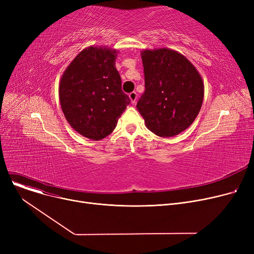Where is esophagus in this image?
<instances>
[{
  "label": "esophagus",
  "mask_w": 254,
  "mask_h": 254,
  "mask_svg": "<svg viewBox=\"0 0 254 254\" xmlns=\"http://www.w3.org/2000/svg\"><path fill=\"white\" fill-rule=\"evenodd\" d=\"M128 98H129V100H130L131 104H136V103H137V98H138L137 92H136V91H132V92H130L129 95H128Z\"/></svg>",
  "instance_id": "1"
}]
</instances>
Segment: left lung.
Masks as SVG:
<instances>
[{
	"label": "left lung",
	"mask_w": 254,
	"mask_h": 254,
	"mask_svg": "<svg viewBox=\"0 0 254 254\" xmlns=\"http://www.w3.org/2000/svg\"><path fill=\"white\" fill-rule=\"evenodd\" d=\"M141 58L145 91L137 109L153 134L176 136L194 122L202 108V76L189 59L170 48L143 49Z\"/></svg>",
	"instance_id": "obj_1"
}]
</instances>
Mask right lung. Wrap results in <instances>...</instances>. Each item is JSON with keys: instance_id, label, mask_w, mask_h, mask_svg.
<instances>
[{"instance_id": "add662e5", "label": "right lung", "mask_w": 254, "mask_h": 254, "mask_svg": "<svg viewBox=\"0 0 254 254\" xmlns=\"http://www.w3.org/2000/svg\"><path fill=\"white\" fill-rule=\"evenodd\" d=\"M117 53L108 46L86 47L66 66L60 80L59 97L66 122L90 140L109 136L130 103L115 68Z\"/></svg>"}]
</instances>
